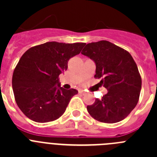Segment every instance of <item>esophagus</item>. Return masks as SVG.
<instances>
[{
	"instance_id": "esophagus-1",
	"label": "esophagus",
	"mask_w": 157,
	"mask_h": 157,
	"mask_svg": "<svg viewBox=\"0 0 157 157\" xmlns=\"http://www.w3.org/2000/svg\"><path fill=\"white\" fill-rule=\"evenodd\" d=\"M78 93H79L80 94H82V95H85V94H86V93L85 91H84V90H78Z\"/></svg>"
}]
</instances>
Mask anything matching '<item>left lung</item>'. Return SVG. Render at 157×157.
Returning a JSON list of instances; mask_svg holds the SVG:
<instances>
[{
  "label": "left lung",
  "instance_id": "8db88e82",
  "mask_svg": "<svg viewBox=\"0 0 157 157\" xmlns=\"http://www.w3.org/2000/svg\"><path fill=\"white\" fill-rule=\"evenodd\" d=\"M82 54L96 63L94 78L108 90L101 100L86 107L89 114L101 123H115L124 120L139 100L141 78L130 52L108 41L87 44Z\"/></svg>",
  "mask_w": 157,
  "mask_h": 157
}]
</instances>
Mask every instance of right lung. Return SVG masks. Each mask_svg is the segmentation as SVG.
Listing matches in <instances>:
<instances>
[{
    "label": "right lung",
    "mask_w": 157,
    "mask_h": 157,
    "mask_svg": "<svg viewBox=\"0 0 157 157\" xmlns=\"http://www.w3.org/2000/svg\"><path fill=\"white\" fill-rule=\"evenodd\" d=\"M85 45L49 41L23 53L12 75V89L18 107L30 120L47 123L64 113L78 91L60 87L59 75L67 69L69 59L79 54Z\"/></svg>",
    "instance_id": "add662e5"
}]
</instances>
